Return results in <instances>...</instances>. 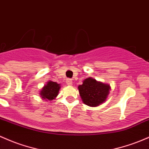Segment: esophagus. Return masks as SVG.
Wrapping results in <instances>:
<instances>
[{
    "instance_id": "esophagus-1",
    "label": "esophagus",
    "mask_w": 149,
    "mask_h": 149,
    "mask_svg": "<svg viewBox=\"0 0 149 149\" xmlns=\"http://www.w3.org/2000/svg\"><path fill=\"white\" fill-rule=\"evenodd\" d=\"M66 83H67V85H68V86H71L72 85V81H71V79H67L66 80Z\"/></svg>"
}]
</instances>
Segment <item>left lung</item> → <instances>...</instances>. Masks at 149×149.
Returning <instances> with one entry per match:
<instances>
[{
  "label": "left lung",
  "instance_id": "obj_1",
  "mask_svg": "<svg viewBox=\"0 0 149 149\" xmlns=\"http://www.w3.org/2000/svg\"><path fill=\"white\" fill-rule=\"evenodd\" d=\"M78 88L83 102L86 105L95 107L105 101L110 87L109 85L97 82L92 78H88Z\"/></svg>",
  "mask_w": 149,
  "mask_h": 149
}]
</instances>
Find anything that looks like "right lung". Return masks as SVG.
<instances>
[{
  "label": "right lung",
  "mask_w": 149,
  "mask_h": 149,
  "mask_svg": "<svg viewBox=\"0 0 149 149\" xmlns=\"http://www.w3.org/2000/svg\"><path fill=\"white\" fill-rule=\"evenodd\" d=\"M59 89V84L56 82L49 81L47 84L45 86V87L42 88V91L40 92V95L42 98L45 99V100L51 101L55 99V97L58 95Z\"/></svg>",
  "instance_id": "1"
}]
</instances>
